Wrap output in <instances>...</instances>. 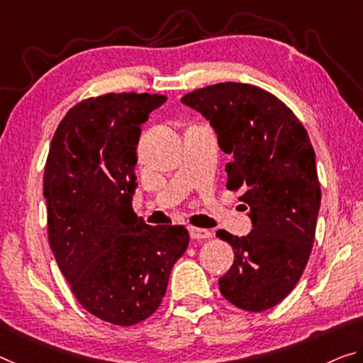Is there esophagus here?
<instances>
[{"label":"esophagus","instance_id":"34e87169","mask_svg":"<svg viewBox=\"0 0 363 363\" xmlns=\"http://www.w3.org/2000/svg\"><path fill=\"white\" fill-rule=\"evenodd\" d=\"M188 230H189V237L194 238V240H206V238L213 237V233H211L209 230H206V228H199V227L189 225Z\"/></svg>","mask_w":363,"mask_h":363}]
</instances>
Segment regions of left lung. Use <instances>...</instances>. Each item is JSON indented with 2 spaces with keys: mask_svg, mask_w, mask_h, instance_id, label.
Here are the masks:
<instances>
[{
  "mask_svg": "<svg viewBox=\"0 0 363 363\" xmlns=\"http://www.w3.org/2000/svg\"><path fill=\"white\" fill-rule=\"evenodd\" d=\"M182 102L209 120L232 155L227 188L243 193L253 224L247 237L217 230L235 255L219 291L242 310L272 308L297 286L313 248L321 189L310 138L282 100L252 84L219 82Z\"/></svg>",
  "mask_w": 363,
  "mask_h": 363,
  "instance_id": "8db88e82",
  "label": "left lung"
}]
</instances>
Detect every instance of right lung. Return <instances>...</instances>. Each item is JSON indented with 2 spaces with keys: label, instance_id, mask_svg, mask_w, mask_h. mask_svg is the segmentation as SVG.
<instances>
[{
  "label": "right lung",
  "instance_id": "1",
  "mask_svg": "<svg viewBox=\"0 0 363 363\" xmlns=\"http://www.w3.org/2000/svg\"><path fill=\"white\" fill-rule=\"evenodd\" d=\"M160 94H105L68 110L43 174L48 243L71 292L89 313L131 326L162 303L185 253V225L150 227L133 211L141 125Z\"/></svg>",
  "mask_w": 363,
  "mask_h": 363
}]
</instances>
